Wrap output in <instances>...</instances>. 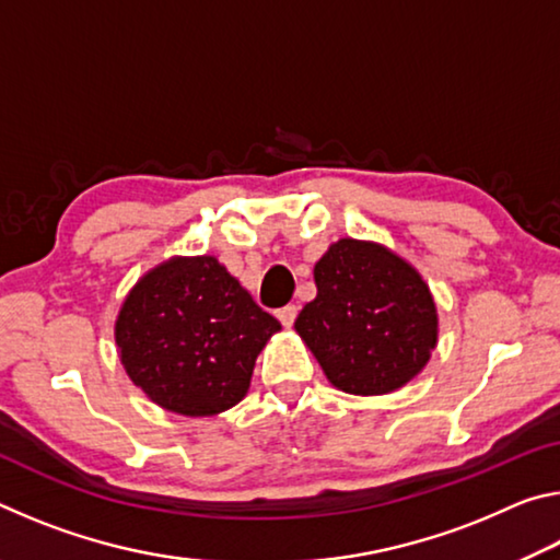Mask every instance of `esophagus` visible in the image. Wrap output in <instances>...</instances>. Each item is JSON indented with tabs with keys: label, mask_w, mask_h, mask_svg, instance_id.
I'll list each match as a JSON object with an SVG mask.
<instances>
[{
	"label": "esophagus",
	"mask_w": 560,
	"mask_h": 560,
	"mask_svg": "<svg viewBox=\"0 0 560 560\" xmlns=\"http://www.w3.org/2000/svg\"><path fill=\"white\" fill-rule=\"evenodd\" d=\"M296 314H299V308H296V306H283V308H279V311H277V318L281 320V326L291 328V326H293V320H296Z\"/></svg>",
	"instance_id": "1"
}]
</instances>
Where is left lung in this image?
I'll return each instance as SVG.
<instances>
[{"label":"left lung","mask_w":560,"mask_h":560,"mask_svg":"<svg viewBox=\"0 0 560 560\" xmlns=\"http://www.w3.org/2000/svg\"><path fill=\"white\" fill-rule=\"evenodd\" d=\"M316 299L296 334L330 385L385 395L412 381L438 346V306L412 264L375 242L338 240L316 261Z\"/></svg>","instance_id":"1"}]
</instances>
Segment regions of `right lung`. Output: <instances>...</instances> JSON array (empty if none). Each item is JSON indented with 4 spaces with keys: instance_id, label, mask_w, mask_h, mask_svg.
<instances>
[{
    "instance_id": "obj_1",
    "label": "right lung",
    "mask_w": 560,
    "mask_h": 560,
    "mask_svg": "<svg viewBox=\"0 0 560 560\" xmlns=\"http://www.w3.org/2000/svg\"><path fill=\"white\" fill-rule=\"evenodd\" d=\"M281 324L214 257L150 269L116 320L120 363L155 405L187 417L230 410Z\"/></svg>"
}]
</instances>
